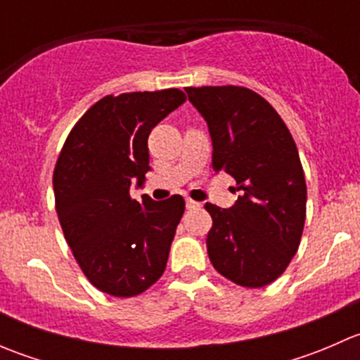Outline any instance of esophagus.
<instances>
[{"mask_svg":"<svg viewBox=\"0 0 360 360\" xmlns=\"http://www.w3.org/2000/svg\"><path fill=\"white\" fill-rule=\"evenodd\" d=\"M186 209H188V210L200 209V203H198V202H195V200H190V198H188V200H186Z\"/></svg>","mask_w":360,"mask_h":360,"instance_id":"34e87169","label":"esophagus"}]
</instances>
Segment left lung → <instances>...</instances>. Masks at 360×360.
<instances>
[{"label": "left lung", "mask_w": 360, "mask_h": 360, "mask_svg": "<svg viewBox=\"0 0 360 360\" xmlns=\"http://www.w3.org/2000/svg\"><path fill=\"white\" fill-rule=\"evenodd\" d=\"M186 94L209 127L214 172L230 174L242 191L230 209L205 203L209 259L228 281L263 288L284 274L303 233L307 184L296 143L252 90L190 86Z\"/></svg>", "instance_id": "obj_1"}]
</instances>
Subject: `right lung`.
I'll return each instance as SVG.
<instances>
[{
    "mask_svg": "<svg viewBox=\"0 0 360 360\" xmlns=\"http://www.w3.org/2000/svg\"><path fill=\"white\" fill-rule=\"evenodd\" d=\"M184 101L179 89L103 97L57 160L53 193L64 237L86 278L111 296H137L165 271L184 198L139 203L130 188H143L151 170V129Z\"/></svg>",
    "mask_w": 360,
    "mask_h": 360,
    "instance_id": "right-lung-1",
    "label": "right lung"
}]
</instances>
